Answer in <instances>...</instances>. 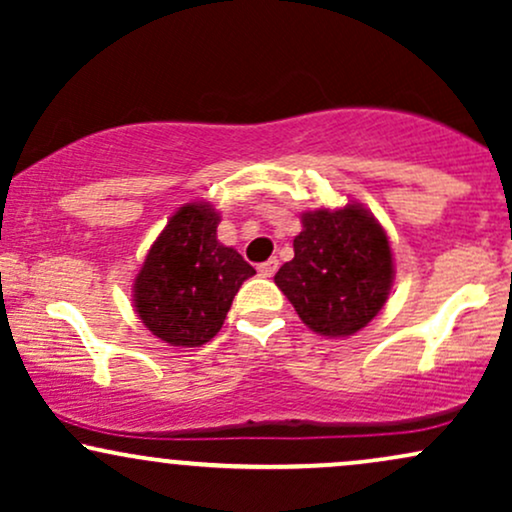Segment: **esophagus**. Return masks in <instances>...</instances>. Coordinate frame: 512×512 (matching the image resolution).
Listing matches in <instances>:
<instances>
[{"label":"esophagus","mask_w":512,"mask_h":512,"mask_svg":"<svg viewBox=\"0 0 512 512\" xmlns=\"http://www.w3.org/2000/svg\"><path fill=\"white\" fill-rule=\"evenodd\" d=\"M276 269H279V260H276V257H269L267 262H262L260 267H257V272H260L262 276H272Z\"/></svg>","instance_id":"esophagus-1"}]
</instances>
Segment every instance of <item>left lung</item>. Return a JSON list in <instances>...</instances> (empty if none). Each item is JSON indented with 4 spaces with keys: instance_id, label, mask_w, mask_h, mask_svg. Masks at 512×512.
Segmentation results:
<instances>
[{
    "instance_id": "obj_1",
    "label": "left lung",
    "mask_w": 512,
    "mask_h": 512,
    "mask_svg": "<svg viewBox=\"0 0 512 512\" xmlns=\"http://www.w3.org/2000/svg\"><path fill=\"white\" fill-rule=\"evenodd\" d=\"M301 223L293 260L276 272L274 284L313 332L356 334L380 313L395 279L385 228L356 202L305 211Z\"/></svg>"
}]
</instances>
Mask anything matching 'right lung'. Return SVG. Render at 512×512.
<instances>
[{"label": "right lung", "instance_id": "right-lung-1", "mask_svg": "<svg viewBox=\"0 0 512 512\" xmlns=\"http://www.w3.org/2000/svg\"><path fill=\"white\" fill-rule=\"evenodd\" d=\"M221 216L209 202H190L170 216L132 286L139 320L170 346H202L219 334L233 298L255 274L219 243Z\"/></svg>", "mask_w": 512, "mask_h": 512}]
</instances>
